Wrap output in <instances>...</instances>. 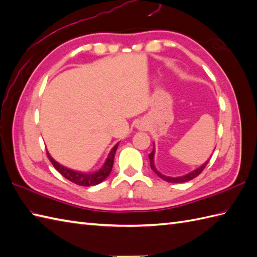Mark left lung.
I'll return each mask as SVG.
<instances>
[{
  "label": "left lung",
  "instance_id": "left-lung-1",
  "mask_svg": "<svg viewBox=\"0 0 257 257\" xmlns=\"http://www.w3.org/2000/svg\"><path fill=\"white\" fill-rule=\"evenodd\" d=\"M155 148H154V150H152V152L151 154L149 155V159H150V167H151V169L152 170H154L155 172H156V174L159 178H161L162 180H165V181H167V182H171V183H182V182H187V181H190V180H192V179H194V178H196L199 176V174L204 170V168L206 167V165L207 163H209V161H206L204 165H202L200 168H198L196 169V170H194V171H192V172H190V173H188V174H185V176H183V177H178V178H171V177H166V176H163L162 173H160L159 171L157 170L156 169V167H155V161H154V159H155Z\"/></svg>",
  "mask_w": 257,
  "mask_h": 257
}]
</instances>
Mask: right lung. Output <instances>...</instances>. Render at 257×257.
<instances>
[{"mask_svg": "<svg viewBox=\"0 0 257 257\" xmlns=\"http://www.w3.org/2000/svg\"><path fill=\"white\" fill-rule=\"evenodd\" d=\"M117 148H118V144L113 147L110 152H109V156L107 158L106 162L103 163V166L99 169V170L92 173H83V172L70 170V169L65 168L64 166H61L59 163H57L50 156L48 152H47V157L52 162L54 168H55L64 178H66L70 182H73L75 184L81 185V187H90V185H96L102 182L103 180L109 176V173L111 172L112 165H113V158H114V154H116Z\"/></svg>", "mask_w": 257, "mask_h": 257, "instance_id": "obj_1", "label": "right lung"}]
</instances>
